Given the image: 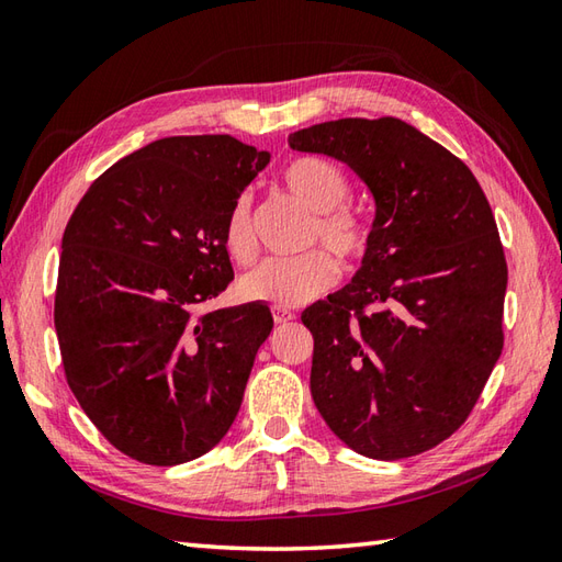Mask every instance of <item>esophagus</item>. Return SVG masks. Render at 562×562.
<instances>
[{"label":"esophagus","instance_id":"esophagus-1","mask_svg":"<svg viewBox=\"0 0 562 562\" xmlns=\"http://www.w3.org/2000/svg\"><path fill=\"white\" fill-rule=\"evenodd\" d=\"M272 318H274V324H290V321H294V314H290V312H282V308H272Z\"/></svg>","mask_w":562,"mask_h":562}]
</instances>
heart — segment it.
Instances as JSON below:
<instances>
[{
    "mask_svg": "<svg viewBox=\"0 0 562 562\" xmlns=\"http://www.w3.org/2000/svg\"><path fill=\"white\" fill-rule=\"evenodd\" d=\"M280 183L288 193L312 212L306 241L321 244L336 256L345 268L360 262L372 232L355 207H350V178L338 164L321 157H296L284 164ZM224 246L236 262L256 258L254 226H250V200H234L224 222ZM338 282V266L326 250H308L288 260H268L250 270L238 282V294L248 302L270 304L272 308H294L326 294Z\"/></svg>",
    "mask_w": 562,
    "mask_h": 562,
    "instance_id": "1",
    "label": "heart"
}]
</instances>
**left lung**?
<instances>
[{
	"label": "left lung",
	"instance_id": "1",
	"mask_svg": "<svg viewBox=\"0 0 562 562\" xmlns=\"http://www.w3.org/2000/svg\"><path fill=\"white\" fill-rule=\"evenodd\" d=\"M372 190V244L350 284L308 306L312 396L333 435L396 461L451 437L503 352L507 260L469 166L398 117L290 135Z\"/></svg>",
	"mask_w": 562,
	"mask_h": 562
}]
</instances>
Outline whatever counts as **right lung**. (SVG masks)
Masks as SVG:
<instances>
[{
  "instance_id": "right-lung-1",
  "label": "right lung",
  "mask_w": 562,
  "mask_h": 562,
  "mask_svg": "<svg viewBox=\"0 0 562 562\" xmlns=\"http://www.w3.org/2000/svg\"><path fill=\"white\" fill-rule=\"evenodd\" d=\"M268 161L232 135L164 137L113 164L71 212L55 292L65 376L130 459L193 461L241 408L272 314L202 304L234 280L226 214Z\"/></svg>"
}]
</instances>
